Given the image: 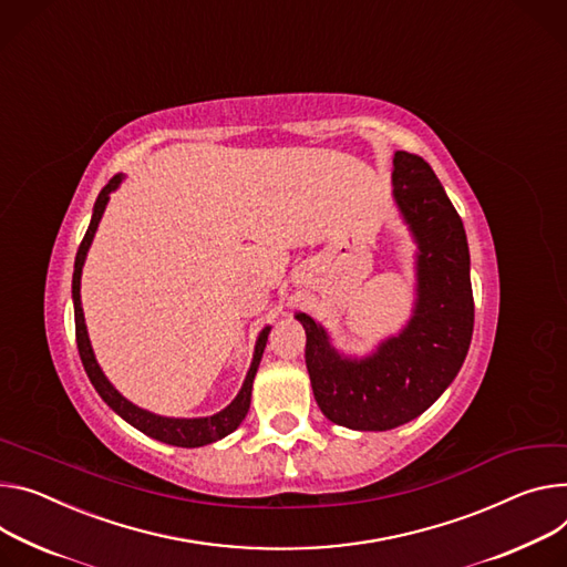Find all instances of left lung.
<instances>
[{"label": "left lung", "instance_id": "1", "mask_svg": "<svg viewBox=\"0 0 567 567\" xmlns=\"http://www.w3.org/2000/svg\"><path fill=\"white\" fill-rule=\"evenodd\" d=\"M391 183L416 244V298L404 328L354 357L337 350L310 315H293L305 328L317 404L328 421L357 432H386L419 419L461 371L475 326L468 239L441 181L423 158L395 151Z\"/></svg>", "mask_w": 567, "mask_h": 567}]
</instances>
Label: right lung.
<instances>
[{
    "label": "right lung",
    "mask_w": 567,
    "mask_h": 567,
    "mask_svg": "<svg viewBox=\"0 0 567 567\" xmlns=\"http://www.w3.org/2000/svg\"><path fill=\"white\" fill-rule=\"evenodd\" d=\"M124 174H117L109 181V185L99 192L96 200H94V208H92V219L87 226V233L79 246L76 252V260H74V276H72V302H74V326H76V346H79V354H81V362L83 369L92 382V386L96 389V393L101 395L117 416H122L128 425H133L135 430H140L142 434L163 441L167 445H178V447H200V445H208L215 443L224 436H228L230 432H235L241 421L248 414V406H250V393H252V380L257 369H260L262 362V352L267 348V339L271 332V326H265L257 334L255 341V350H252V359H250V367L248 373L244 378V384L239 389V393L235 395V400L224 406L221 411L213 416H203V419H172V416H161V414H153L148 409H142L137 404H133L131 400H126L113 384L111 380L101 371L90 337H87V326H85V317H83V307H81V274H83V265H85V257L87 250L92 246L94 233L99 228L101 217L106 213V205L111 200V194L124 183Z\"/></svg>",
    "instance_id": "right-lung-1"
}]
</instances>
